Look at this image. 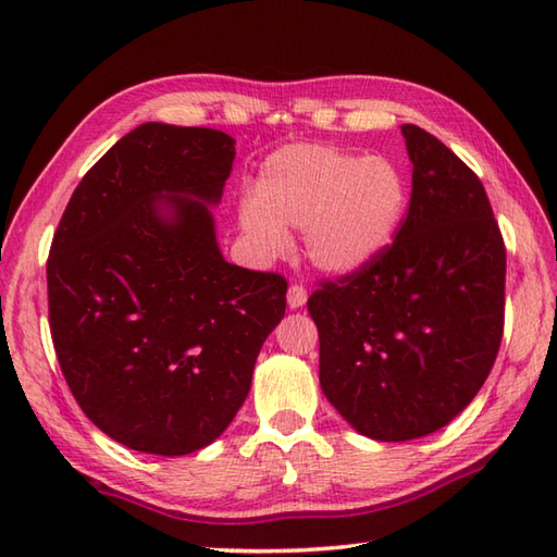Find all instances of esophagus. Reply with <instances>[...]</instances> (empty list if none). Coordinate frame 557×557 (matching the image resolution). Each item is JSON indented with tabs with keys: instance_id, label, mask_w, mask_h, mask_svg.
<instances>
[{
	"instance_id": "34e87169",
	"label": "esophagus",
	"mask_w": 557,
	"mask_h": 557,
	"mask_svg": "<svg viewBox=\"0 0 557 557\" xmlns=\"http://www.w3.org/2000/svg\"><path fill=\"white\" fill-rule=\"evenodd\" d=\"M306 299H309V294H306V289L301 285H292L289 287V292H287L289 309H301V306L306 304Z\"/></svg>"
}]
</instances>
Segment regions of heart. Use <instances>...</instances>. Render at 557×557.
Listing matches in <instances>:
<instances>
[{
    "mask_svg": "<svg viewBox=\"0 0 557 557\" xmlns=\"http://www.w3.org/2000/svg\"><path fill=\"white\" fill-rule=\"evenodd\" d=\"M405 210V174L389 158L297 144L260 164L253 194L239 203V227L260 260L280 258L287 227H301L315 268L351 275L387 251Z\"/></svg>",
    "mask_w": 557,
    "mask_h": 557,
    "instance_id": "heart-1",
    "label": "heart"
}]
</instances>
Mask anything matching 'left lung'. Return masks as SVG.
I'll return each instance as SVG.
<instances>
[{"label": "left lung", "mask_w": 557, "mask_h": 557, "mask_svg": "<svg viewBox=\"0 0 557 557\" xmlns=\"http://www.w3.org/2000/svg\"><path fill=\"white\" fill-rule=\"evenodd\" d=\"M411 200L393 246L309 299L321 387L354 431L383 443L435 433L493 369L505 318V244L479 176L405 124Z\"/></svg>", "instance_id": "1"}]
</instances>
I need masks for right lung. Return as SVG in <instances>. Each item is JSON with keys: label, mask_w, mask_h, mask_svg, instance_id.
I'll list each match as a JSON object with an SVG mask.
<instances>
[{"label": "right lung", "mask_w": 557, "mask_h": 557, "mask_svg": "<svg viewBox=\"0 0 557 557\" xmlns=\"http://www.w3.org/2000/svg\"><path fill=\"white\" fill-rule=\"evenodd\" d=\"M215 128L148 122L83 176L47 260L50 330L83 413L136 453L210 445L251 389L287 282L224 260L212 208L234 164Z\"/></svg>", "instance_id": "obj_1"}]
</instances>
